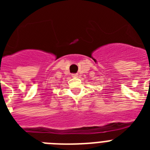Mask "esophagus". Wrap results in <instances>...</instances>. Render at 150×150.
<instances>
[{
    "mask_svg": "<svg viewBox=\"0 0 150 150\" xmlns=\"http://www.w3.org/2000/svg\"><path fill=\"white\" fill-rule=\"evenodd\" d=\"M72 77H73V78L78 77V74H73V75H72Z\"/></svg>",
    "mask_w": 150,
    "mask_h": 150,
    "instance_id": "esophagus-1",
    "label": "esophagus"
}]
</instances>
